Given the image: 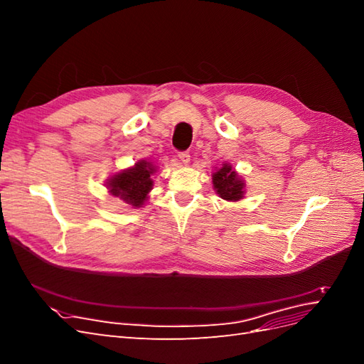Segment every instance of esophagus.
Instances as JSON below:
<instances>
[{
    "mask_svg": "<svg viewBox=\"0 0 364 364\" xmlns=\"http://www.w3.org/2000/svg\"><path fill=\"white\" fill-rule=\"evenodd\" d=\"M179 161L183 165H188L190 164V153L188 151H181L179 153Z\"/></svg>",
    "mask_w": 364,
    "mask_h": 364,
    "instance_id": "1",
    "label": "esophagus"
}]
</instances>
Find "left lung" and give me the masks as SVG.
Returning <instances> with one entry per match:
<instances>
[{
    "instance_id": "obj_1",
    "label": "left lung",
    "mask_w": 364,
    "mask_h": 364,
    "mask_svg": "<svg viewBox=\"0 0 364 364\" xmlns=\"http://www.w3.org/2000/svg\"><path fill=\"white\" fill-rule=\"evenodd\" d=\"M213 185L217 194L225 200L237 202L245 197V181L229 164H223L222 168L213 173Z\"/></svg>"
}]
</instances>
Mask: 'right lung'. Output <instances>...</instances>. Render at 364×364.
Listing matches in <instances>:
<instances>
[{
	"instance_id": "1",
	"label": "right lung",
	"mask_w": 364,
	"mask_h": 364,
	"mask_svg": "<svg viewBox=\"0 0 364 364\" xmlns=\"http://www.w3.org/2000/svg\"><path fill=\"white\" fill-rule=\"evenodd\" d=\"M155 171L156 170L151 162L144 159L138 161L135 167L123 170L114 174L111 179H107L106 185L109 193L132 206L141 208L147 200V194L153 188L151 174Z\"/></svg>"
}]
</instances>
